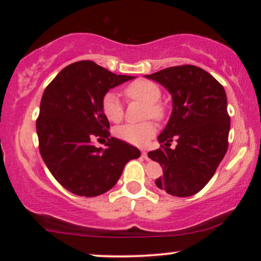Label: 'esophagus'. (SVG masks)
<instances>
[{"label": "esophagus", "instance_id": "1", "mask_svg": "<svg viewBox=\"0 0 261 261\" xmlns=\"http://www.w3.org/2000/svg\"><path fill=\"white\" fill-rule=\"evenodd\" d=\"M142 157L145 158V160H148V154H147V152H146V151H142Z\"/></svg>", "mask_w": 261, "mask_h": 261}]
</instances>
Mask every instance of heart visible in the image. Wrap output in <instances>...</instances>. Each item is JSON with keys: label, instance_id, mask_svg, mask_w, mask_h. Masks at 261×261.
I'll return each mask as SVG.
<instances>
[{"label": "heart", "instance_id": "heart-1", "mask_svg": "<svg viewBox=\"0 0 261 261\" xmlns=\"http://www.w3.org/2000/svg\"><path fill=\"white\" fill-rule=\"evenodd\" d=\"M124 94L131 100L146 104L143 118H152L163 121L167 116V107L160 100L162 89L157 83L149 80H136L124 88ZM101 110L106 118L112 122H120L124 118V108L119 98L113 92H108L101 99ZM115 135L125 142L135 146H145L153 139L155 125L153 121H143L141 124H126L119 126Z\"/></svg>", "mask_w": 261, "mask_h": 261}]
</instances>
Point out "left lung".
Instances as JSON below:
<instances>
[{"label":"left lung","instance_id":"left-lung-1","mask_svg":"<svg viewBox=\"0 0 261 261\" xmlns=\"http://www.w3.org/2000/svg\"><path fill=\"white\" fill-rule=\"evenodd\" d=\"M146 77L166 87L173 98L172 115L158 136L161 147L148 152L163 167L155 185L169 195L191 196L214 176L228 148L226 92L215 77L194 65L173 66ZM173 139L174 150L170 148Z\"/></svg>","mask_w":261,"mask_h":261}]
</instances>
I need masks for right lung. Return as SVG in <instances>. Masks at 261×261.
I'll return each mask as SVG.
<instances>
[{
  "instance_id": "add662e5",
  "label": "right lung",
  "mask_w": 261,
  "mask_h": 261,
  "mask_svg": "<svg viewBox=\"0 0 261 261\" xmlns=\"http://www.w3.org/2000/svg\"><path fill=\"white\" fill-rule=\"evenodd\" d=\"M133 79L85 60L66 66L45 88L37 119L39 151L54 178L74 195L107 193L125 164L141 155L139 148L110 137L101 110L104 94ZM94 139L107 140V148H95Z\"/></svg>"
}]
</instances>
